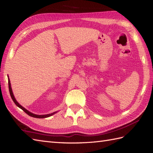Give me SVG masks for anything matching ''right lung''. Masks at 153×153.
<instances>
[{
  "instance_id": "add662e5",
  "label": "right lung",
  "mask_w": 153,
  "mask_h": 153,
  "mask_svg": "<svg viewBox=\"0 0 153 153\" xmlns=\"http://www.w3.org/2000/svg\"><path fill=\"white\" fill-rule=\"evenodd\" d=\"M8 88H9V92H10V96H11V98L12 100H13V101L14 102V103L16 105V106H18L19 107V108H20L21 109H22L24 111H25L26 114H28V115H30V117H35V118H46V117H50L52 116V115L55 114V113L56 112H54V113H51V114H47V115H36V114H34V113H32L31 112L28 111V110H26L25 107H23L21 105H20L19 103L17 102V101L16 100V99H15L14 95H13V91H12V88H11V85H10V79H9L8 78Z\"/></svg>"
}]
</instances>
